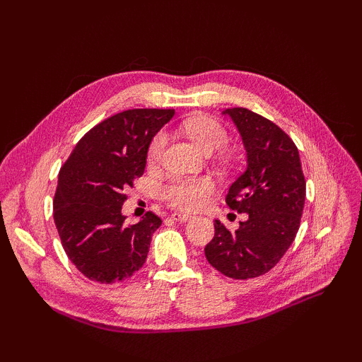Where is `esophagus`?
I'll return each instance as SVG.
<instances>
[{
  "label": "esophagus",
  "instance_id": "esophagus-1",
  "mask_svg": "<svg viewBox=\"0 0 362 362\" xmlns=\"http://www.w3.org/2000/svg\"><path fill=\"white\" fill-rule=\"evenodd\" d=\"M171 218H173L175 222H187V221H189L193 216H191V214H185V213H173Z\"/></svg>",
  "mask_w": 362,
  "mask_h": 362
}]
</instances>
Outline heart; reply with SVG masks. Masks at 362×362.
Masks as SVG:
<instances>
[{
  "label": "heart",
  "instance_id": "obj_1",
  "mask_svg": "<svg viewBox=\"0 0 362 362\" xmlns=\"http://www.w3.org/2000/svg\"><path fill=\"white\" fill-rule=\"evenodd\" d=\"M180 127L183 134L191 138L197 148L206 153L221 149L228 140L226 127L218 119L204 117V115L187 118ZM166 141L168 138L163 132L152 136L148 152H146V160H148L149 166H156L158 163L166 148ZM211 188V182L206 179H183V177H179V179L168 183L163 189V197L175 209L196 210L205 202L206 194L210 193Z\"/></svg>",
  "mask_w": 362,
  "mask_h": 362
}]
</instances>
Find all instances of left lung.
<instances>
[{
  "label": "left lung",
  "mask_w": 362,
  "mask_h": 362,
  "mask_svg": "<svg viewBox=\"0 0 362 362\" xmlns=\"http://www.w3.org/2000/svg\"><path fill=\"white\" fill-rule=\"evenodd\" d=\"M222 113L235 122L247 156V168L228 188L226 202L247 219L235 232L214 221L205 257L226 276L247 280L271 271L294 241L306 182L297 146L275 122L244 107Z\"/></svg>",
  "instance_id": "obj_1"
}]
</instances>
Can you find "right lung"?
Returning <instances> with one entry per match:
<instances>
[{
  "label": "right lung",
  "mask_w": 362,
  "mask_h": 362,
  "mask_svg": "<svg viewBox=\"0 0 362 362\" xmlns=\"http://www.w3.org/2000/svg\"><path fill=\"white\" fill-rule=\"evenodd\" d=\"M174 117L173 109H132L113 115L83 135L60 168L54 222L78 271L113 284L141 269L161 219L148 211L127 224L121 209L141 177L148 146Z\"/></svg>",
  "instance_id": "1"
}]
</instances>
